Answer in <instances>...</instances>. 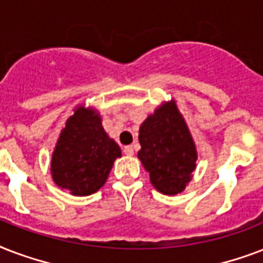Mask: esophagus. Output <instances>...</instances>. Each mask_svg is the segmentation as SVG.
<instances>
[{
	"label": "esophagus",
	"mask_w": 263,
	"mask_h": 263,
	"mask_svg": "<svg viewBox=\"0 0 263 263\" xmlns=\"http://www.w3.org/2000/svg\"><path fill=\"white\" fill-rule=\"evenodd\" d=\"M123 152H125V155H127V156H133V155H134L133 146H132V145L125 146V148H123Z\"/></svg>",
	"instance_id": "34e87169"
}]
</instances>
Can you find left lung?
Masks as SVG:
<instances>
[{
    "label": "left lung",
    "instance_id": "obj_1",
    "mask_svg": "<svg viewBox=\"0 0 263 263\" xmlns=\"http://www.w3.org/2000/svg\"><path fill=\"white\" fill-rule=\"evenodd\" d=\"M138 159L158 192L174 196L186 188L196 168L197 151L176 100L163 101L138 132Z\"/></svg>",
    "mask_w": 263,
    "mask_h": 263
}]
</instances>
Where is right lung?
Listing matches in <instances>:
<instances>
[{
	"mask_svg": "<svg viewBox=\"0 0 263 263\" xmlns=\"http://www.w3.org/2000/svg\"><path fill=\"white\" fill-rule=\"evenodd\" d=\"M121 156L119 145L101 125L99 111L81 104L60 132L50 174L59 188L74 196H89L105 184L114 162Z\"/></svg>",
	"mask_w": 263,
	"mask_h": 263,
	"instance_id": "obj_1",
	"label": "right lung"
}]
</instances>
